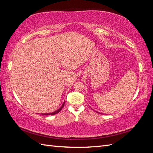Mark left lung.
I'll use <instances>...</instances> for the list:
<instances>
[{"instance_id": "obj_1", "label": "left lung", "mask_w": 153, "mask_h": 153, "mask_svg": "<svg viewBox=\"0 0 153 153\" xmlns=\"http://www.w3.org/2000/svg\"><path fill=\"white\" fill-rule=\"evenodd\" d=\"M96 112H98V113H100V112H97V111H96ZM100 114H102V113H100Z\"/></svg>"}]
</instances>
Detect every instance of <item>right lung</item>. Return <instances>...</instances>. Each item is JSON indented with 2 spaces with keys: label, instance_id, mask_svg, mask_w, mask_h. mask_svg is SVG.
I'll list each match as a JSON object with an SVG mask.
<instances>
[{
  "label": "right lung",
  "instance_id": "obj_1",
  "mask_svg": "<svg viewBox=\"0 0 153 153\" xmlns=\"http://www.w3.org/2000/svg\"><path fill=\"white\" fill-rule=\"evenodd\" d=\"M64 103H65V101H64V103H63V104L62 105V106H61V107H60L58 110H57L56 111H55V112H52V113H46V114H42V115H55V114H57V113H59L60 111H61V110H62V108H63V106H64Z\"/></svg>",
  "mask_w": 153,
  "mask_h": 153
}]
</instances>
